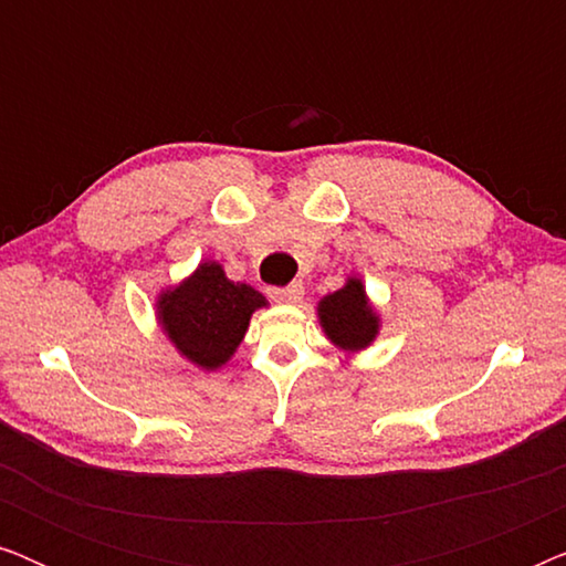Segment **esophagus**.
I'll return each instance as SVG.
<instances>
[{
	"mask_svg": "<svg viewBox=\"0 0 566 566\" xmlns=\"http://www.w3.org/2000/svg\"><path fill=\"white\" fill-rule=\"evenodd\" d=\"M270 298L281 301V304H298L304 298V285L301 283H291L285 289H270Z\"/></svg>",
	"mask_w": 566,
	"mask_h": 566,
	"instance_id": "esophagus-1",
	"label": "esophagus"
}]
</instances>
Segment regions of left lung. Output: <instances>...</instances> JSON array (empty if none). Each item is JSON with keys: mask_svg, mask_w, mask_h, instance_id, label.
Listing matches in <instances>:
<instances>
[{"mask_svg": "<svg viewBox=\"0 0 566 566\" xmlns=\"http://www.w3.org/2000/svg\"><path fill=\"white\" fill-rule=\"evenodd\" d=\"M319 322L332 343L343 350H360L378 335V316L358 277H350L343 289L319 301Z\"/></svg>", "mask_w": 566, "mask_h": 566, "instance_id": "obj_1", "label": "left lung"}]
</instances>
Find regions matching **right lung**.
I'll return each instance as SVG.
<instances>
[{
  "instance_id": "1",
  "label": "right lung",
  "mask_w": 566,
  "mask_h": 566,
  "mask_svg": "<svg viewBox=\"0 0 566 566\" xmlns=\"http://www.w3.org/2000/svg\"><path fill=\"white\" fill-rule=\"evenodd\" d=\"M265 304L252 285L229 281L219 262H200L188 281L161 293L157 308L177 350L196 366L216 370L242 343L254 308Z\"/></svg>"
}]
</instances>
